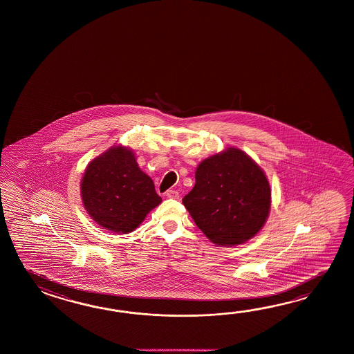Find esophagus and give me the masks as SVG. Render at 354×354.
Returning a JSON list of instances; mask_svg holds the SVG:
<instances>
[{"label": "esophagus", "mask_w": 354, "mask_h": 354, "mask_svg": "<svg viewBox=\"0 0 354 354\" xmlns=\"http://www.w3.org/2000/svg\"><path fill=\"white\" fill-rule=\"evenodd\" d=\"M166 196L169 197V198H174V200H178L180 198V194L176 189H168L166 192Z\"/></svg>", "instance_id": "34e87169"}]
</instances>
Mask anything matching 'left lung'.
Returning a JSON list of instances; mask_svg holds the SVG:
<instances>
[{
  "mask_svg": "<svg viewBox=\"0 0 354 354\" xmlns=\"http://www.w3.org/2000/svg\"><path fill=\"white\" fill-rule=\"evenodd\" d=\"M195 178V187L182 203L212 243L236 245L262 229L271 207V188L261 167L244 151L229 148L205 159Z\"/></svg>",
  "mask_w": 354,
  "mask_h": 354,
  "instance_id": "obj_1",
  "label": "left lung"
}]
</instances>
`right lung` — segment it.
Masks as SVG:
<instances>
[{"mask_svg": "<svg viewBox=\"0 0 354 354\" xmlns=\"http://www.w3.org/2000/svg\"><path fill=\"white\" fill-rule=\"evenodd\" d=\"M83 205L98 225L115 233L133 232L162 203L133 151L113 147L92 160L81 182Z\"/></svg>", "mask_w": 354, "mask_h": 354, "instance_id": "1", "label": "right lung"}]
</instances>
